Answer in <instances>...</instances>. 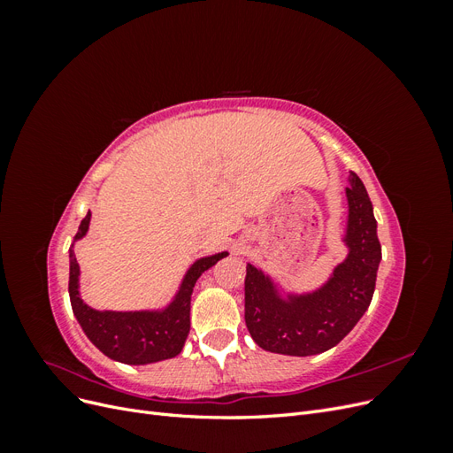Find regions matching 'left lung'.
Returning a JSON list of instances; mask_svg holds the SVG:
<instances>
[{
    "mask_svg": "<svg viewBox=\"0 0 453 453\" xmlns=\"http://www.w3.org/2000/svg\"><path fill=\"white\" fill-rule=\"evenodd\" d=\"M348 257L319 289L287 296L263 270L248 265L245 325L257 344L272 353L306 355L334 348L357 325L370 306L381 260L372 202L357 173H349Z\"/></svg>",
    "mask_w": 453,
    "mask_h": 453,
    "instance_id": "obj_1",
    "label": "left lung"
}]
</instances>
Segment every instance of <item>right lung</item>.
I'll list each match as a JSON object with an SVG mask.
<instances>
[{"label": "right lung", "mask_w": 453, "mask_h": 453, "mask_svg": "<svg viewBox=\"0 0 453 453\" xmlns=\"http://www.w3.org/2000/svg\"><path fill=\"white\" fill-rule=\"evenodd\" d=\"M90 225V211L81 221L75 240L85 238ZM70 248V300L75 318L92 344L109 359L127 365H149L180 355L190 331V295L202 273L217 265L228 253L202 257L190 265L172 303L162 310L111 311L94 310L83 303L79 293V265Z\"/></svg>", "instance_id": "right-lung-1"}]
</instances>
